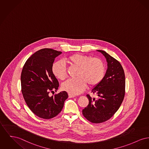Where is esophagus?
Returning a JSON list of instances; mask_svg holds the SVG:
<instances>
[{"label":"esophagus","mask_w":149,"mask_h":149,"mask_svg":"<svg viewBox=\"0 0 149 149\" xmlns=\"http://www.w3.org/2000/svg\"><path fill=\"white\" fill-rule=\"evenodd\" d=\"M75 97V96L74 95H71V94H70V93L69 94V98H74V97Z\"/></svg>","instance_id":"34e87169"}]
</instances>
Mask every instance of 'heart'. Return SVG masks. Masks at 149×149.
Returning <instances> with one entry per match:
<instances>
[{
    "label": "heart",
    "mask_w": 149,
    "mask_h": 149,
    "mask_svg": "<svg viewBox=\"0 0 149 149\" xmlns=\"http://www.w3.org/2000/svg\"><path fill=\"white\" fill-rule=\"evenodd\" d=\"M66 61L71 65L78 68L75 72L77 77L69 79L62 84V89L71 95L81 93L87 84L89 87L96 86L105 76V65L100 58L75 53L67 58ZM52 72L57 78L61 80L68 77L66 66L62 62L53 64Z\"/></svg>",
    "instance_id": "b5f03b06"
}]
</instances>
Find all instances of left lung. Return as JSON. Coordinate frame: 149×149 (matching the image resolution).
Here are the masks:
<instances>
[{
	"label": "left lung",
	"mask_w": 149,
	"mask_h": 149,
	"mask_svg": "<svg viewBox=\"0 0 149 149\" xmlns=\"http://www.w3.org/2000/svg\"><path fill=\"white\" fill-rule=\"evenodd\" d=\"M97 51L105 56L107 69L101 81L92 90L97 98L87 95L89 104L82 110L83 116L93 123H101L110 119L120 107L125 95V79L122 66L104 51Z\"/></svg>",
	"instance_id": "obj_1"
}]
</instances>
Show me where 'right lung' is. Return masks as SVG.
<instances>
[{"instance_id":"right-lung-1","label":"right lung","mask_w":149,"mask_h":149,"mask_svg":"<svg viewBox=\"0 0 149 149\" xmlns=\"http://www.w3.org/2000/svg\"><path fill=\"white\" fill-rule=\"evenodd\" d=\"M61 53L50 48L39 50L27 60L22 70L21 91L24 100L34 114L44 119L59 114L68 98L66 91L50 95L59 87L52 66L54 58Z\"/></svg>"}]
</instances>
